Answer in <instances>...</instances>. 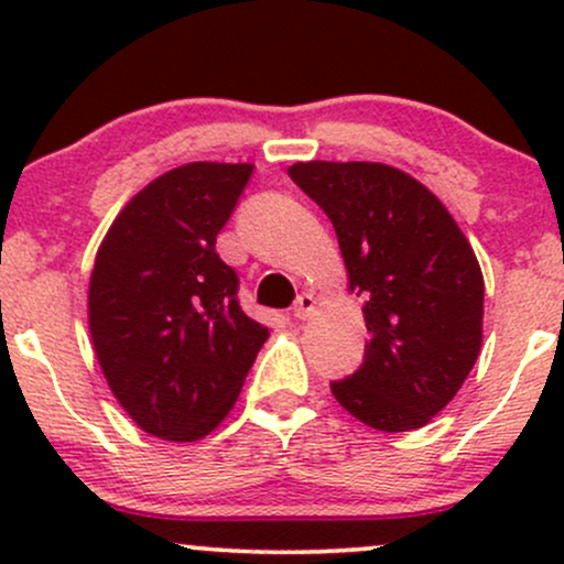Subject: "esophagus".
<instances>
[{
    "label": "esophagus",
    "mask_w": 564,
    "mask_h": 564,
    "mask_svg": "<svg viewBox=\"0 0 564 564\" xmlns=\"http://www.w3.org/2000/svg\"><path fill=\"white\" fill-rule=\"evenodd\" d=\"M315 313V296L313 294H300L296 296L294 307H291V315H294L296 321H304L310 318V315Z\"/></svg>",
    "instance_id": "34e87169"
}]
</instances>
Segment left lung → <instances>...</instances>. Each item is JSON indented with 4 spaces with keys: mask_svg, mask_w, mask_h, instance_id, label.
Returning a JSON list of instances; mask_svg holds the SVG:
<instances>
[{
    "mask_svg": "<svg viewBox=\"0 0 564 564\" xmlns=\"http://www.w3.org/2000/svg\"><path fill=\"white\" fill-rule=\"evenodd\" d=\"M289 177L332 219L349 289L366 296L364 364L334 398L381 432L419 430L451 403L482 345L475 251L411 174L368 161H300Z\"/></svg>",
    "mask_w": 564,
    "mask_h": 564,
    "instance_id": "left-lung-1",
    "label": "left lung"
}]
</instances>
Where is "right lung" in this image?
Instances as JSON below:
<instances>
[{
  "instance_id": "add662e5",
  "label": "right lung",
  "mask_w": 564,
  "mask_h": 564,
  "mask_svg": "<svg viewBox=\"0 0 564 564\" xmlns=\"http://www.w3.org/2000/svg\"><path fill=\"white\" fill-rule=\"evenodd\" d=\"M251 164L177 166L113 219L89 278V334L121 408L148 435L191 443L228 416L268 328L238 302L215 243Z\"/></svg>"
}]
</instances>
